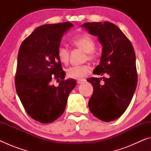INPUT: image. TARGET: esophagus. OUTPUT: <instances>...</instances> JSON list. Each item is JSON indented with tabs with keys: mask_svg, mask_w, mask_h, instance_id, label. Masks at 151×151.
Masks as SVG:
<instances>
[{
	"mask_svg": "<svg viewBox=\"0 0 151 151\" xmlns=\"http://www.w3.org/2000/svg\"><path fill=\"white\" fill-rule=\"evenodd\" d=\"M85 79H78L77 80V83L78 84H81V83H83L84 82H85Z\"/></svg>",
	"mask_w": 151,
	"mask_h": 151,
	"instance_id": "1",
	"label": "esophagus"
}]
</instances>
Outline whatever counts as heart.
<instances>
[{
	"instance_id": "1",
	"label": "heart",
	"mask_w": 151,
	"mask_h": 151,
	"mask_svg": "<svg viewBox=\"0 0 151 151\" xmlns=\"http://www.w3.org/2000/svg\"><path fill=\"white\" fill-rule=\"evenodd\" d=\"M71 45L75 47L84 50L86 53L85 58L93 60L96 57V42L93 37L87 35H82L74 37L70 40ZM57 57L58 60L66 65L69 63L70 50L64 46H59L57 49ZM91 67L88 65H82L79 66H70L66 70V75L73 78H82L90 72Z\"/></svg>"
}]
</instances>
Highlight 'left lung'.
Returning <instances> with one entry per match:
<instances>
[{"label": "left lung", "mask_w": 151, "mask_h": 151, "mask_svg": "<svg viewBox=\"0 0 151 151\" xmlns=\"http://www.w3.org/2000/svg\"><path fill=\"white\" fill-rule=\"evenodd\" d=\"M90 34L98 37L103 46L101 63L94 74L108 77H91L93 86L88 101L90 111L97 119L110 122L126 111L137 85L136 57L132 43L119 28L109 22H86L82 25Z\"/></svg>", "instance_id": "obj_1"}]
</instances>
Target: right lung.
Instances as JSON below:
<instances>
[{"label": "right lung", "instance_id": "1", "mask_svg": "<svg viewBox=\"0 0 151 151\" xmlns=\"http://www.w3.org/2000/svg\"><path fill=\"white\" fill-rule=\"evenodd\" d=\"M74 25L70 22L45 24L36 29L20 45L15 86L27 114L41 123H50L62 115L76 81L65 80V73L58 59L63 35ZM60 81L57 88L52 79Z\"/></svg>", "mask_w": 151, "mask_h": 151}]
</instances>
